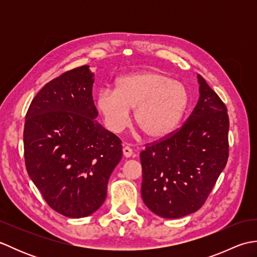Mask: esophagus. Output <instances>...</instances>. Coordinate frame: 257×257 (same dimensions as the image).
I'll list each match as a JSON object with an SVG mask.
<instances>
[{"label":"esophagus","mask_w":257,"mask_h":257,"mask_svg":"<svg viewBox=\"0 0 257 257\" xmlns=\"http://www.w3.org/2000/svg\"><path fill=\"white\" fill-rule=\"evenodd\" d=\"M122 152H123V156H124L125 158H130V157H132V156L134 155V151H133V149L130 148V147H128V146L123 147Z\"/></svg>","instance_id":"obj_1"}]
</instances>
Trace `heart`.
<instances>
[{"instance_id":"b5f03b06","label":"heart","mask_w":257,"mask_h":257,"mask_svg":"<svg viewBox=\"0 0 257 257\" xmlns=\"http://www.w3.org/2000/svg\"><path fill=\"white\" fill-rule=\"evenodd\" d=\"M96 108L106 127L120 133L135 109V123L148 139L172 134L190 107V94L182 83L159 72H141L119 78L114 91L97 92Z\"/></svg>"}]
</instances>
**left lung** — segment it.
<instances>
[{"mask_svg": "<svg viewBox=\"0 0 257 257\" xmlns=\"http://www.w3.org/2000/svg\"><path fill=\"white\" fill-rule=\"evenodd\" d=\"M199 101L181 127L141 151L145 204L178 219L204 204L228 158L227 108L201 75Z\"/></svg>", "mask_w": 257, "mask_h": 257, "instance_id": "8db88e82", "label": "left lung"}]
</instances>
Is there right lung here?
I'll return each mask as SVG.
<instances>
[{"label": "right lung", "instance_id": "obj_1", "mask_svg": "<svg viewBox=\"0 0 257 257\" xmlns=\"http://www.w3.org/2000/svg\"><path fill=\"white\" fill-rule=\"evenodd\" d=\"M94 74L84 65L38 91L25 116L27 173L54 211L84 217L99 209L122 157L121 140L95 119Z\"/></svg>", "mask_w": 257, "mask_h": 257}]
</instances>
